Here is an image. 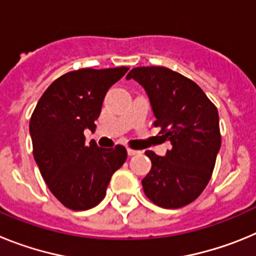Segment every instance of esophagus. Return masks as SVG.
<instances>
[{"label": "esophagus", "instance_id": "esophagus-1", "mask_svg": "<svg viewBox=\"0 0 256 256\" xmlns=\"http://www.w3.org/2000/svg\"><path fill=\"white\" fill-rule=\"evenodd\" d=\"M126 152H128V155L130 156H134V155H137V154H140L141 152V151H138V150H133V148H126Z\"/></svg>", "mask_w": 256, "mask_h": 256}]
</instances>
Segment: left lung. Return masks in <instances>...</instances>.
I'll list each match as a JSON object with an SVG mask.
<instances>
[{
    "label": "left lung",
    "mask_w": 256,
    "mask_h": 256,
    "mask_svg": "<svg viewBox=\"0 0 256 256\" xmlns=\"http://www.w3.org/2000/svg\"><path fill=\"white\" fill-rule=\"evenodd\" d=\"M126 78L144 87L154 126L172 142L165 156L144 152L152 164L142 180L144 194L165 209L188 205L209 183L220 150L218 110L195 82L168 68H134Z\"/></svg>",
    "instance_id": "left-lung-1"
}]
</instances>
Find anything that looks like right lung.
I'll use <instances>...</instances> for the list:
<instances>
[{
  "instance_id": "add662e5",
  "label": "right lung",
  "mask_w": 256,
  "mask_h": 256,
  "mask_svg": "<svg viewBox=\"0 0 256 256\" xmlns=\"http://www.w3.org/2000/svg\"><path fill=\"white\" fill-rule=\"evenodd\" d=\"M128 72L79 69L51 83L38 101L29 123L33 156L50 191L72 210L96 206L106 195L115 170L126 160L115 148L86 144L84 130H94L106 92Z\"/></svg>"
}]
</instances>
